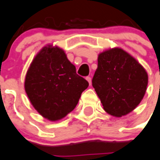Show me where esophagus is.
Listing matches in <instances>:
<instances>
[{"label": "esophagus", "instance_id": "obj_1", "mask_svg": "<svg viewBox=\"0 0 160 160\" xmlns=\"http://www.w3.org/2000/svg\"><path fill=\"white\" fill-rule=\"evenodd\" d=\"M86 80H87V81L89 82L90 85H91V78H90V76H87V77H86Z\"/></svg>", "mask_w": 160, "mask_h": 160}]
</instances>
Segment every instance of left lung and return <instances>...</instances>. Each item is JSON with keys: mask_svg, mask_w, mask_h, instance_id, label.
<instances>
[{"mask_svg": "<svg viewBox=\"0 0 160 160\" xmlns=\"http://www.w3.org/2000/svg\"><path fill=\"white\" fill-rule=\"evenodd\" d=\"M147 85L146 70L124 50L109 49L99 55L92 85L108 114L121 117L133 111L143 100Z\"/></svg>", "mask_w": 160, "mask_h": 160, "instance_id": "8db88e82", "label": "left lung"}]
</instances>
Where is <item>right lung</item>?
Masks as SVG:
<instances>
[{
  "label": "right lung",
  "instance_id": "1",
  "mask_svg": "<svg viewBox=\"0 0 160 160\" xmlns=\"http://www.w3.org/2000/svg\"><path fill=\"white\" fill-rule=\"evenodd\" d=\"M89 86L67 59L65 51L48 45L32 60L25 79L29 100L44 118L56 121L75 109Z\"/></svg>",
  "mask_w": 160,
  "mask_h": 160
}]
</instances>
